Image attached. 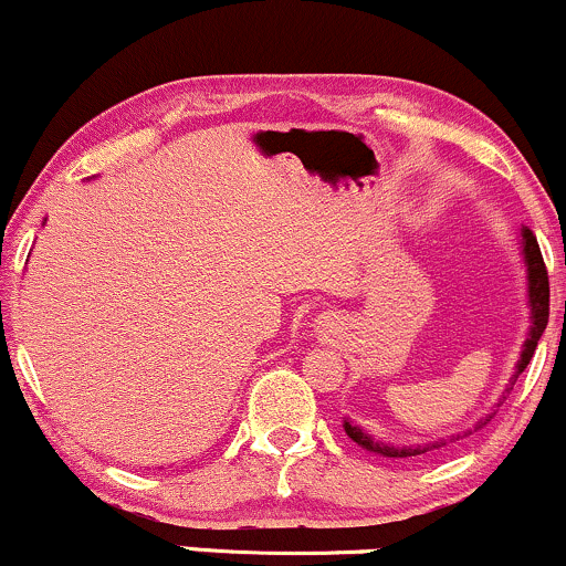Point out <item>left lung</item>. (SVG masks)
Instances as JSON below:
<instances>
[{"mask_svg": "<svg viewBox=\"0 0 566 566\" xmlns=\"http://www.w3.org/2000/svg\"><path fill=\"white\" fill-rule=\"evenodd\" d=\"M522 252H524V263H527V282H530V333H527V340H524V348H522V356H518L516 361V373H513V380H511V388L513 382H516L518 375L524 373L530 365L532 354H535L537 348V340H541L545 324H548V297H551V290H548V271H545V263H543V255H541V247H537V239L535 233L530 229H522ZM509 388V391H511ZM505 399V396H503ZM492 418V415H490ZM479 420V426H473V431H479V428L486 426V420ZM346 428V433L350 439L356 441L359 447H365V450L375 452V454H382V458H412V454H426L431 450H441V447H447L450 441H458L463 437H471V431H465L463 437H450V439H439L433 441V444H418V447H394V444H382V441H375L369 433L361 431L359 426H354L350 420L343 423Z\"/></svg>", "mask_w": 566, "mask_h": 566, "instance_id": "1", "label": "left lung"}]
</instances>
